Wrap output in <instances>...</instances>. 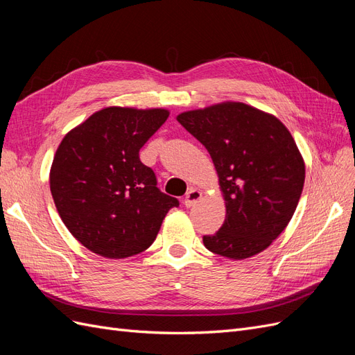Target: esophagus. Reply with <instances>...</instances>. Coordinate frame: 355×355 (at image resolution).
<instances>
[{
	"label": "esophagus",
	"mask_w": 355,
	"mask_h": 355,
	"mask_svg": "<svg viewBox=\"0 0 355 355\" xmlns=\"http://www.w3.org/2000/svg\"><path fill=\"white\" fill-rule=\"evenodd\" d=\"M201 197H202V192H201L200 189L191 188V189L188 191V194H187L185 200H184L185 207H192L196 202H198V200H201Z\"/></svg>",
	"instance_id": "obj_1"
}]
</instances>
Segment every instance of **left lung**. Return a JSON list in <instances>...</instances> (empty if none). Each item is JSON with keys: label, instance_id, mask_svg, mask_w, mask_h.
<instances>
[{"label": "left lung", "instance_id": "left-lung-1", "mask_svg": "<svg viewBox=\"0 0 355 355\" xmlns=\"http://www.w3.org/2000/svg\"><path fill=\"white\" fill-rule=\"evenodd\" d=\"M178 121L209 151L219 176L227 216L204 235L210 252L245 259L261 253L292 219L305 182V164L286 125L241 102L182 112Z\"/></svg>", "mask_w": 355, "mask_h": 355}]
</instances>
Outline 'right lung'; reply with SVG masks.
Wrapping results in <instances>:
<instances>
[{"label":"right lung","mask_w":355,"mask_h":355,"mask_svg":"<svg viewBox=\"0 0 355 355\" xmlns=\"http://www.w3.org/2000/svg\"><path fill=\"white\" fill-rule=\"evenodd\" d=\"M167 110L110 106L62 139L50 191L65 227L96 254L123 259L151 245L179 201L157 188L139 151L168 118Z\"/></svg>","instance_id":"obj_1"}]
</instances>
